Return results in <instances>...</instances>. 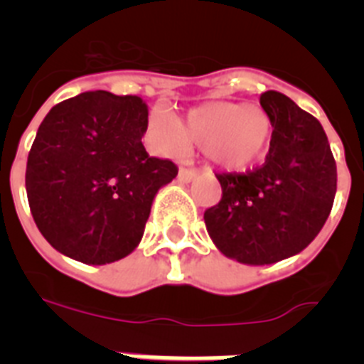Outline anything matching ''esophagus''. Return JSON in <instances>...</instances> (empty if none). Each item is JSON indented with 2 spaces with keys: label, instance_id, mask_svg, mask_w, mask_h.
Listing matches in <instances>:
<instances>
[{
  "label": "esophagus",
  "instance_id": "34e87169",
  "mask_svg": "<svg viewBox=\"0 0 364 364\" xmlns=\"http://www.w3.org/2000/svg\"><path fill=\"white\" fill-rule=\"evenodd\" d=\"M198 175L197 169H188V167H182L178 171V180L180 182H191L195 176Z\"/></svg>",
  "mask_w": 364,
  "mask_h": 364
}]
</instances>
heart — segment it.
<instances>
[{"mask_svg": "<svg viewBox=\"0 0 364 364\" xmlns=\"http://www.w3.org/2000/svg\"><path fill=\"white\" fill-rule=\"evenodd\" d=\"M272 118L259 105L244 102H210L188 112L184 124L162 111L149 118L154 144L166 153L178 154L189 142L202 147L215 166L242 171L259 162L272 140Z\"/></svg>", "mask_w": 364, "mask_h": 364, "instance_id": "b5f03b06", "label": "heart"}]
</instances>
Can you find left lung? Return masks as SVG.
I'll return each mask as SVG.
<instances>
[{
    "instance_id": "8db88e82",
    "label": "left lung",
    "mask_w": 364,
    "mask_h": 364,
    "mask_svg": "<svg viewBox=\"0 0 364 364\" xmlns=\"http://www.w3.org/2000/svg\"><path fill=\"white\" fill-rule=\"evenodd\" d=\"M260 105L273 133L262 166L218 173L222 198L204 211L215 246L242 264H272L302 252L323 230L337 191V166L323 125L282 92Z\"/></svg>"
}]
</instances>
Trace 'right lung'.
Returning <instances> with one entry per match:
<instances>
[{
	"label": "right lung",
	"instance_id": "obj_1",
	"mask_svg": "<svg viewBox=\"0 0 364 364\" xmlns=\"http://www.w3.org/2000/svg\"><path fill=\"white\" fill-rule=\"evenodd\" d=\"M140 96L89 91L54 105L32 142L25 171L38 230L63 255L107 264L142 240L154 195L178 175L142 144Z\"/></svg>",
	"mask_w": 364,
	"mask_h": 364
}]
</instances>
